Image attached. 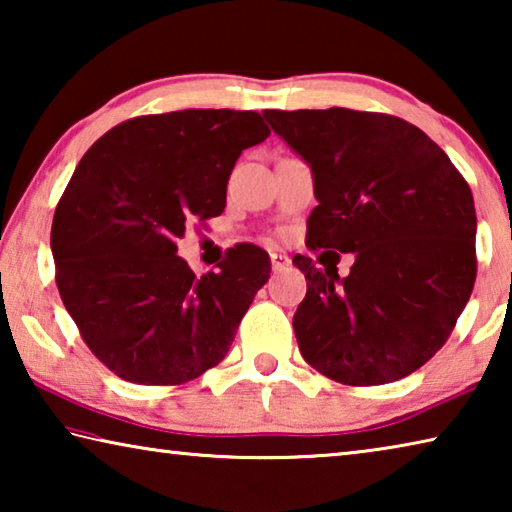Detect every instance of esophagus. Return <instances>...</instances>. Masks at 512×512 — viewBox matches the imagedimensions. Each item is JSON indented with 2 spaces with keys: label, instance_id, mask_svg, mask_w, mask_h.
I'll use <instances>...</instances> for the list:
<instances>
[{
  "label": "esophagus",
  "instance_id": "34e87169",
  "mask_svg": "<svg viewBox=\"0 0 512 512\" xmlns=\"http://www.w3.org/2000/svg\"><path fill=\"white\" fill-rule=\"evenodd\" d=\"M271 266H273V271H282V268H289L291 266V259H289V255L277 253V250H273V253H271Z\"/></svg>",
  "mask_w": 512,
  "mask_h": 512
}]
</instances>
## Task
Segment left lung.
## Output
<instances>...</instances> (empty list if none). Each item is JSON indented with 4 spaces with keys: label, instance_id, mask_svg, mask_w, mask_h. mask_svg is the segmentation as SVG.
Returning a JSON list of instances; mask_svg holds the SVG:
<instances>
[{
    "label": "left lung",
    "instance_id": "left-lung-1",
    "mask_svg": "<svg viewBox=\"0 0 512 512\" xmlns=\"http://www.w3.org/2000/svg\"><path fill=\"white\" fill-rule=\"evenodd\" d=\"M309 162L318 205L307 246L354 253L293 257L307 296L293 316L311 368L348 386L397 381L443 348L476 280L470 185L418 126L348 108L264 110Z\"/></svg>",
    "mask_w": 512,
    "mask_h": 512
}]
</instances>
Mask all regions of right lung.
Listing matches in <instances>:
<instances>
[{
    "mask_svg": "<svg viewBox=\"0 0 512 512\" xmlns=\"http://www.w3.org/2000/svg\"><path fill=\"white\" fill-rule=\"evenodd\" d=\"M268 135L253 110H178L128 119L81 158L51 223L56 284L117 377L176 386L228 354L271 259L239 244L196 277L176 239L223 212L241 151Z\"/></svg>",
    "mask_w": 512,
    "mask_h": 512,
    "instance_id": "right-lung-1",
    "label": "right lung"
}]
</instances>
